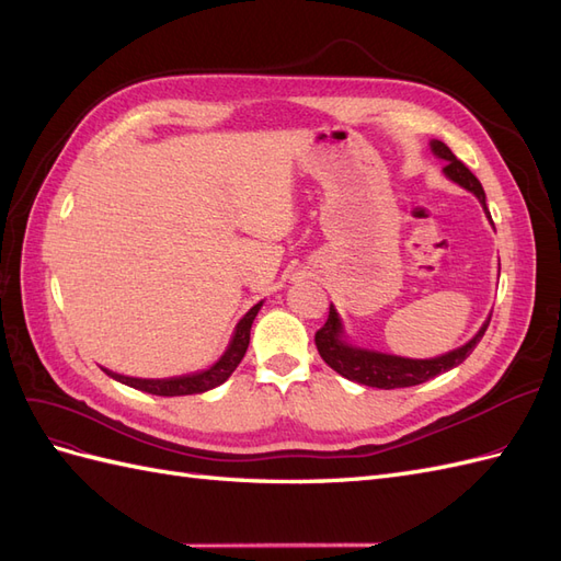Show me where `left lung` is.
Returning a JSON list of instances; mask_svg holds the SVG:
<instances>
[{"mask_svg": "<svg viewBox=\"0 0 561 561\" xmlns=\"http://www.w3.org/2000/svg\"><path fill=\"white\" fill-rule=\"evenodd\" d=\"M433 151L439 159L447 161V165H445L447 178L466 186L468 192L478 196L486 210V198H484L482 184L468 171V165L463 161H458L454 157V151L445 142L433 140ZM486 217L491 219L489 210H486ZM489 320H491V316L486 318L482 330L474 334L466 346L456 348L447 355H439V358H433V360H410V358H398V355L363 351V348H353V346L344 344L342 342V320H339L336 311L330 307V316L325 320V325L316 332V348L320 353V358L325 360L334 371H339V375L355 381V383L383 388V390L410 388V386H416V383L428 381L437 375H443V371H449L456 365H461L474 351V346L480 344V339L484 336V332L489 328Z\"/></svg>", "mask_w": 561, "mask_h": 561, "instance_id": "left-lung-1", "label": "left lung"}]
</instances>
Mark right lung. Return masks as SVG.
Listing matches in <instances>:
<instances>
[{"label": "right lung", "instance_id": "1", "mask_svg": "<svg viewBox=\"0 0 561 561\" xmlns=\"http://www.w3.org/2000/svg\"><path fill=\"white\" fill-rule=\"evenodd\" d=\"M262 307L260 304H254V307L243 316V320L236 325V334L231 339V344L227 348V353L219 358L210 369L206 371H198V375H190V377H178V379H133V377H122V375H114V371L105 369L107 375L116 381H122L126 386H133L138 390H145V393L151 396H194V393H203V390H210L219 383H225L231 371L239 367V363L243 360V355L248 351L250 344V328H252V320L257 316Z\"/></svg>", "mask_w": 561, "mask_h": 561}]
</instances>
